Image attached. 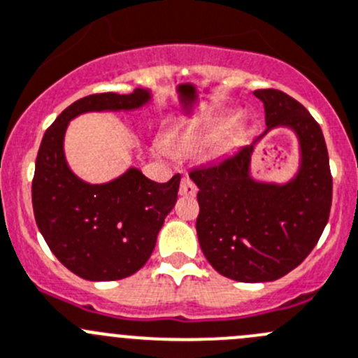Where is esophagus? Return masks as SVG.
Masks as SVG:
<instances>
[{"instance_id": "obj_1", "label": "esophagus", "mask_w": 358, "mask_h": 358, "mask_svg": "<svg viewBox=\"0 0 358 358\" xmlns=\"http://www.w3.org/2000/svg\"><path fill=\"white\" fill-rule=\"evenodd\" d=\"M196 183H194L189 176L183 175L182 180H180V194H182V196H196Z\"/></svg>"}]
</instances>
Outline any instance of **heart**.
Instances as JSON below:
<instances>
[{
    "mask_svg": "<svg viewBox=\"0 0 358 358\" xmlns=\"http://www.w3.org/2000/svg\"><path fill=\"white\" fill-rule=\"evenodd\" d=\"M224 119H203L190 122L183 129L176 131L169 138L168 145L175 152H197L206 148L220 136L224 129Z\"/></svg>",
    "mask_w": 358,
    "mask_h": 358,
    "instance_id": "obj_1",
    "label": "heart"
}]
</instances>
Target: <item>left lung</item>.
Returning a JSON list of instances; mask_svg holds the SVG:
<instances>
[{"label":"left lung","instance_id":"left-lung-1","mask_svg":"<svg viewBox=\"0 0 358 358\" xmlns=\"http://www.w3.org/2000/svg\"><path fill=\"white\" fill-rule=\"evenodd\" d=\"M267 131L297 133L303 162L287 185L250 178L253 145L189 173L199 192L197 238L208 262L236 282H273L296 269L320 239L332 204L324 134L311 113L278 89H259ZM266 131V133H267Z\"/></svg>","mask_w":358,"mask_h":358}]
</instances>
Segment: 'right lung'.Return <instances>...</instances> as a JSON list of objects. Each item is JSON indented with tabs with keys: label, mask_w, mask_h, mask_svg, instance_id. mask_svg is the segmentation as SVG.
<instances>
[{
	"label": "right lung",
	"mask_w": 358,
	"mask_h": 358,
	"mask_svg": "<svg viewBox=\"0 0 358 358\" xmlns=\"http://www.w3.org/2000/svg\"><path fill=\"white\" fill-rule=\"evenodd\" d=\"M148 98L141 89L85 96L69 105L41 140L31 189L34 218L59 262L83 280L112 282L140 271L175 206L180 175L157 183L133 168L110 183L89 185L66 164L64 131L80 113L133 110Z\"/></svg>",
	"instance_id": "add662e5"
}]
</instances>
